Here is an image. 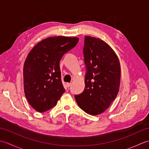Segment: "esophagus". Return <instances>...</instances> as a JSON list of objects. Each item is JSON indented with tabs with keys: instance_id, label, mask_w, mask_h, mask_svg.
Returning a JSON list of instances; mask_svg holds the SVG:
<instances>
[{
	"instance_id": "esophagus-1",
	"label": "esophagus",
	"mask_w": 149,
	"mask_h": 149,
	"mask_svg": "<svg viewBox=\"0 0 149 149\" xmlns=\"http://www.w3.org/2000/svg\"><path fill=\"white\" fill-rule=\"evenodd\" d=\"M66 86H67V87L68 88V87H70V86H71V83H66Z\"/></svg>"
}]
</instances>
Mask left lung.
I'll list each match as a JSON object with an SVG mask.
<instances>
[{
	"instance_id": "8db88e82",
	"label": "left lung",
	"mask_w": 149,
	"mask_h": 149,
	"mask_svg": "<svg viewBox=\"0 0 149 149\" xmlns=\"http://www.w3.org/2000/svg\"><path fill=\"white\" fill-rule=\"evenodd\" d=\"M85 88L75 100L91 115L104 112L115 99L120 83V65L116 53L99 38L86 36L83 48Z\"/></svg>"
}]
</instances>
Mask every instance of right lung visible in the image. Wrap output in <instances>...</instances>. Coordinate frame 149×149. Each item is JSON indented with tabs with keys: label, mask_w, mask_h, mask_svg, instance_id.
<instances>
[{
	"label": "right lung",
	"mask_w": 149,
	"mask_h": 149,
	"mask_svg": "<svg viewBox=\"0 0 149 149\" xmlns=\"http://www.w3.org/2000/svg\"><path fill=\"white\" fill-rule=\"evenodd\" d=\"M78 42L76 37H49L38 43L28 54L24 65V92L37 111L51 109L65 93L59 62Z\"/></svg>",
	"instance_id": "1"
}]
</instances>
